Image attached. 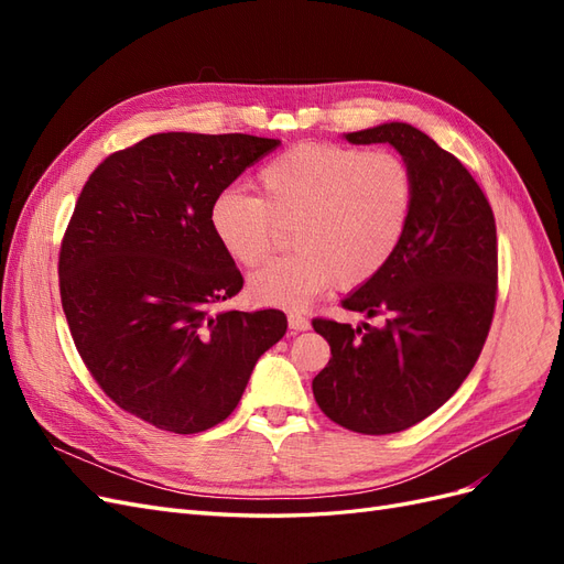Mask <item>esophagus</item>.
I'll return each instance as SVG.
<instances>
[{"instance_id":"34e87169","label":"esophagus","mask_w":564,"mask_h":564,"mask_svg":"<svg viewBox=\"0 0 564 564\" xmlns=\"http://www.w3.org/2000/svg\"><path fill=\"white\" fill-rule=\"evenodd\" d=\"M286 319H289V329H292V332H305V329H311V322H308V317H305L303 313L292 311V313L286 315Z\"/></svg>"}]
</instances>
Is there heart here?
<instances>
[{"label":"heart","instance_id":"heart-1","mask_svg":"<svg viewBox=\"0 0 564 564\" xmlns=\"http://www.w3.org/2000/svg\"><path fill=\"white\" fill-rule=\"evenodd\" d=\"M261 197L237 187L209 204V228L232 261L259 265L289 226L296 251L256 270L249 294L270 305H305L334 282L344 289L377 278L395 256L414 209L416 183L392 150L299 143L256 176Z\"/></svg>","mask_w":564,"mask_h":564}]
</instances>
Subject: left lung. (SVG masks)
<instances>
[{
	"instance_id": "8db88e82",
	"label": "left lung",
	"mask_w": 564,
	"mask_h": 564,
	"mask_svg": "<svg viewBox=\"0 0 564 564\" xmlns=\"http://www.w3.org/2000/svg\"><path fill=\"white\" fill-rule=\"evenodd\" d=\"M344 135L395 148L416 195L395 256L344 299L348 311L386 317L381 327L313 319L332 348L313 395L344 429L388 435L431 416L480 357L497 303V224L468 169L416 127L386 122Z\"/></svg>"
}]
</instances>
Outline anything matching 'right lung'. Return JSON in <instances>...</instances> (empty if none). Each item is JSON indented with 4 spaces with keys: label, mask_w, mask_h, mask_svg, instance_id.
<instances>
[{
    "label": "right lung",
    "mask_w": 564,
    "mask_h": 564,
    "mask_svg": "<svg viewBox=\"0 0 564 564\" xmlns=\"http://www.w3.org/2000/svg\"><path fill=\"white\" fill-rule=\"evenodd\" d=\"M280 145L249 133L148 135L96 166L67 224L61 301L106 395L155 429H214L259 357L286 332L280 311H216L245 280L209 228V204Z\"/></svg>",
    "instance_id": "add662e5"
}]
</instances>
